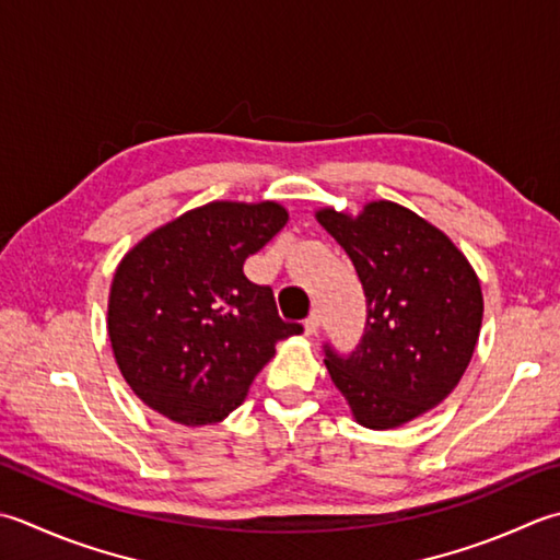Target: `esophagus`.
<instances>
[{
	"label": "esophagus",
	"mask_w": 560,
	"mask_h": 560,
	"mask_svg": "<svg viewBox=\"0 0 560 560\" xmlns=\"http://www.w3.org/2000/svg\"><path fill=\"white\" fill-rule=\"evenodd\" d=\"M303 327H305V335H315L317 327H320V315H317V313L313 311L308 317H305Z\"/></svg>",
	"instance_id": "1"
}]
</instances>
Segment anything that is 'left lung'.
Returning a JSON list of instances; mask_svg holds the SVG:
<instances>
[{"mask_svg": "<svg viewBox=\"0 0 560 560\" xmlns=\"http://www.w3.org/2000/svg\"><path fill=\"white\" fill-rule=\"evenodd\" d=\"M317 221L354 261L366 327L354 352L325 345V366L359 424L393 430L456 388L478 342L483 293L442 230L398 203L374 201L357 218L335 208Z\"/></svg>", "mask_w": 560, "mask_h": 560, "instance_id": "obj_1", "label": "left lung"}]
</instances>
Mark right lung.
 Here are the masks:
<instances>
[{"label":"right lung","instance_id":"right-lung-1","mask_svg":"<svg viewBox=\"0 0 560 560\" xmlns=\"http://www.w3.org/2000/svg\"><path fill=\"white\" fill-rule=\"evenodd\" d=\"M279 203L213 201L158 228L120 259L108 337L136 396L186 427L225 420L303 325L279 317L271 287L243 265L287 225Z\"/></svg>","mask_w":560,"mask_h":560}]
</instances>
